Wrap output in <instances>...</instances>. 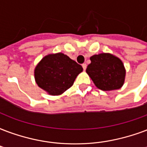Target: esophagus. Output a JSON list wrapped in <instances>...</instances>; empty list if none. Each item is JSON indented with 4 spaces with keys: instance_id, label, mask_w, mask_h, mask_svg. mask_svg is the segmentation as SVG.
I'll return each instance as SVG.
<instances>
[{
    "instance_id": "esophagus-1",
    "label": "esophagus",
    "mask_w": 147,
    "mask_h": 147,
    "mask_svg": "<svg viewBox=\"0 0 147 147\" xmlns=\"http://www.w3.org/2000/svg\"><path fill=\"white\" fill-rule=\"evenodd\" d=\"M82 68H83V69L84 70H86V63H84V64H82Z\"/></svg>"
}]
</instances>
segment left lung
Returning <instances> with one entry per match:
<instances>
[{
	"instance_id": "8db88e82",
	"label": "left lung",
	"mask_w": 147,
	"mask_h": 147,
	"mask_svg": "<svg viewBox=\"0 0 147 147\" xmlns=\"http://www.w3.org/2000/svg\"><path fill=\"white\" fill-rule=\"evenodd\" d=\"M90 60L86 73L97 88L102 91H112L123 86L126 69L120 59L113 54L101 53L91 56Z\"/></svg>"
}]
</instances>
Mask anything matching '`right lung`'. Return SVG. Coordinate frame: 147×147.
<instances>
[{
    "instance_id": "add662e5",
    "label": "right lung",
    "mask_w": 147,
    "mask_h": 147,
    "mask_svg": "<svg viewBox=\"0 0 147 147\" xmlns=\"http://www.w3.org/2000/svg\"><path fill=\"white\" fill-rule=\"evenodd\" d=\"M83 69L65 54H49L34 69V79L38 87L51 96H59L72 86Z\"/></svg>"
}]
</instances>
